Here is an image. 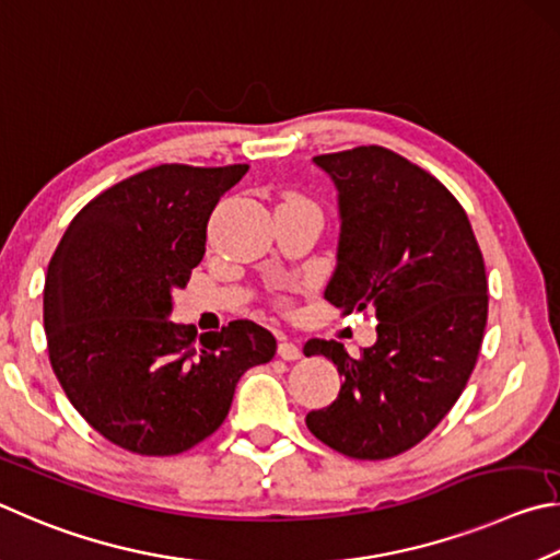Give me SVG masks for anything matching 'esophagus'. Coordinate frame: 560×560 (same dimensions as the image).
<instances>
[{
    "mask_svg": "<svg viewBox=\"0 0 560 560\" xmlns=\"http://www.w3.org/2000/svg\"><path fill=\"white\" fill-rule=\"evenodd\" d=\"M278 357L285 359V361H295L302 357V349L295 345V341H290L288 337L280 335V341H278Z\"/></svg>",
    "mask_w": 560,
    "mask_h": 560,
    "instance_id": "esophagus-1",
    "label": "esophagus"
}]
</instances>
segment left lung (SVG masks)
Masks as SVG:
<instances>
[{
    "instance_id": "obj_1",
    "label": "left lung",
    "mask_w": 560,
    "mask_h": 560,
    "mask_svg": "<svg viewBox=\"0 0 560 560\" xmlns=\"http://www.w3.org/2000/svg\"><path fill=\"white\" fill-rule=\"evenodd\" d=\"M339 191L337 270L325 298L374 310L376 345L347 354L310 339L305 357L331 359L345 384L307 413L310 433L337 453L386 459L418 445L467 386L487 327V275L472 225L433 174L386 147L319 154Z\"/></svg>"
}]
</instances>
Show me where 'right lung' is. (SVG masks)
Masks as SVG:
<instances>
[{"label": "right lung", "mask_w": 560, "mask_h": 560, "mask_svg": "<svg viewBox=\"0 0 560 560\" xmlns=\"http://www.w3.org/2000/svg\"><path fill=\"white\" fill-rule=\"evenodd\" d=\"M248 164H160L97 194L48 262L44 329L68 400L113 445L179 455L221 428L235 384L275 357L250 319L196 339L172 292L206 253V225Z\"/></svg>", "instance_id": "1"}]
</instances>
